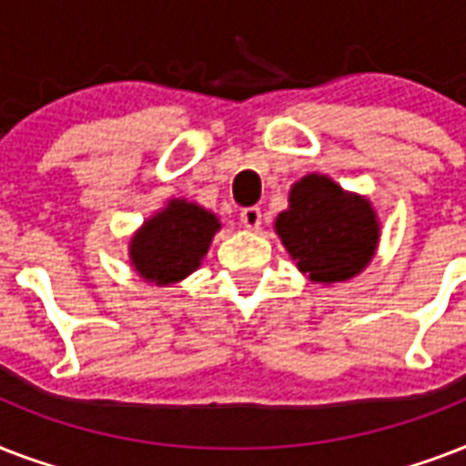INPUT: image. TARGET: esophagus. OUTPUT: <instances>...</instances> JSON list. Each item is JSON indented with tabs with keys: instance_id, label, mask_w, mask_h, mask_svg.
Here are the masks:
<instances>
[{
	"instance_id": "1",
	"label": "esophagus",
	"mask_w": 466,
	"mask_h": 466,
	"mask_svg": "<svg viewBox=\"0 0 466 466\" xmlns=\"http://www.w3.org/2000/svg\"><path fill=\"white\" fill-rule=\"evenodd\" d=\"M261 208H244L239 215L241 225L247 227V229H258L261 227Z\"/></svg>"
}]
</instances>
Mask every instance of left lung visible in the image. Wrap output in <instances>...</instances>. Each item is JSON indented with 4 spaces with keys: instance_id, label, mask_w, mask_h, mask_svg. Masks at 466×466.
<instances>
[{
    "instance_id": "1",
    "label": "left lung",
    "mask_w": 466,
    "mask_h": 466,
    "mask_svg": "<svg viewBox=\"0 0 466 466\" xmlns=\"http://www.w3.org/2000/svg\"><path fill=\"white\" fill-rule=\"evenodd\" d=\"M276 232L314 283H343L375 256L380 222L368 198L346 193L324 174H307L290 188V205Z\"/></svg>"
}]
</instances>
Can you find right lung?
<instances>
[{"label":"right lung","instance_id":"obj_1","mask_svg":"<svg viewBox=\"0 0 466 466\" xmlns=\"http://www.w3.org/2000/svg\"><path fill=\"white\" fill-rule=\"evenodd\" d=\"M219 229L210 210L188 200H168L130 239V263L145 280L171 285L200 266Z\"/></svg>","mask_w":466,"mask_h":466}]
</instances>
